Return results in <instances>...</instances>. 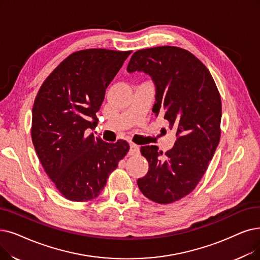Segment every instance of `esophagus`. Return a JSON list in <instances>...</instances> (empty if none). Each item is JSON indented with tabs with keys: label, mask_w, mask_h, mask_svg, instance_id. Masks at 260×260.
<instances>
[{
	"label": "esophagus",
	"mask_w": 260,
	"mask_h": 260,
	"mask_svg": "<svg viewBox=\"0 0 260 260\" xmlns=\"http://www.w3.org/2000/svg\"><path fill=\"white\" fill-rule=\"evenodd\" d=\"M139 151H140V149L137 144H134V143L129 144V151H128L129 155H136L139 153Z\"/></svg>",
	"instance_id": "obj_1"
}]
</instances>
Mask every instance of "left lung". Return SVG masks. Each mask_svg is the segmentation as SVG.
<instances>
[{
  "instance_id": "8db88e82",
  "label": "left lung",
  "mask_w": 260,
  "mask_h": 260,
  "mask_svg": "<svg viewBox=\"0 0 260 260\" xmlns=\"http://www.w3.org/2000/svg\"><path fill=\"white\" fill-rule=\"evenodd\" d=\"M127 72H144L155 85L153 112L176 131L171 150L162 156L156 145L141 146L149 171L137 180L143 196L159 204L178 201L192 191L207 170L220 141L221 98L207 68L177 47L135 52Z\"/></svg>"
}]
</instances>
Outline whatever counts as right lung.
<instances>
[{
    "label": "right lung",
    "mask_w": 260,
    "mask_h": 260,
    "mask_svg": "<svg viewBox=\"0 0 260 260\" xmlns=\"http://www.w3.org/2000/svg\"><path fill=\"white\" fill-rule=\"evenodd\" d=\"M131 51L89 49L71 54L48 76L32 106L31 140L39 160L59 192L73 202L95 199L129 150L87 129Z\"/></svg>",
    "instance_id": "obj_1"
}]
</instances>
